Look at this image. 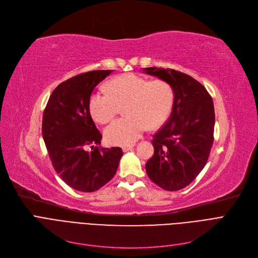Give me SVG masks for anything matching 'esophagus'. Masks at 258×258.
Masks as SVG:
<instances>
[{
    "label": "esophagus",
    "mask_w": 258,
    "mask_h": 258,
    "mask_svg": "<svg viewBox=\"0 0 258 258\" xmlns=\"http://www.w3.org/2000/svg\"><path fill=\"white\" fill-rule=\"evenodd\" d=\"M134 146H135L134 144H132V145H125V146H122V151H123L124 153H125V152H128V151H131V150H132V148H133Z\"/></svg>",
    "instance_id": "34e87169"
}]
</instances>
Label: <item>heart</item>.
<instances>
[{"mask_svg": "<svg viewBox=\"0 0 258 258\" xmlns=\"http://www.w3.org/2000/svg\"><path fill=\"white\" fill-rule=\"evenodd\" d=\"M110 94L99 91L90 100L93 118L101 124L110 122L124 106L126 118L115 120L104 130L105 140L113 145H131L148 127L156 130L168 119L174 101L171 86L163 80H154L123 74L108 81Z\"/></svg>", "mask_w": 258, "mask_h": 258, "instance_id": "1", "label": "heart"}]
</instances>
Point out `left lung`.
Wrapping results in <instances>:
<instances>
[{"label": "left lung", "mask_w": 258, "mask_h": 258, "mask_svg": "<svg viewBox=\"0 0 258 258\" xmlns=\"http://www.w3.org/2000/svg\"><path fill=\"white\" fill-rule=\"evenodd\" d=\"M142 71L166 81L174 92L170 117L154 135L155 153L146 162V173L165 190H180L207 163L213 144V101L205 87L185 73L157 67Z\"/></svg>", "instance_id": "8db88e82"}]
</instances>
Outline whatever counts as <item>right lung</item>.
Listing matches in <instances>:
<instances>
[{"label":"right lung","mask_w":258,"mask_h":258,"mask_svg":"<svg viewBox=\"0 0 258 258\" xmlns=\"http://www.w3.org/2000/svg\"><path fill=\"white\" fill-rule=\"evenodd\" d=\"M113 70L79 74L56 87L43 116V138L54 169L75 190H98L115 175L120 147L100 145L102 135L90 113L91 94Z\"/></svg>","instance_id":"obj_1"}]
</instances>
